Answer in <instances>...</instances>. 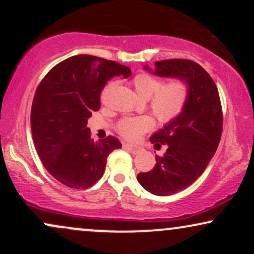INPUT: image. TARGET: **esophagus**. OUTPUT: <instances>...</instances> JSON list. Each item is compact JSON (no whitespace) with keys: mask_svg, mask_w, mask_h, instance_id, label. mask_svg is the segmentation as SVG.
Here are the masks:
<instances>
[{"mask_svg":"<svg viewBox=\"0 0 254 254\" xmlns=\"http://www.w3.org/2000/svg\"><path fill=\"white\" fill-rule=\"evenodd\" d=\"M123 147L127 148V149H129L132 154H138L139 151L142 150L141 147H137V145H132V144H130V143H124Z\"/></svg>","mask_w":254,"mask_h":254,"instance_id":"obj_1","label":"esophagus"}]
</instances>
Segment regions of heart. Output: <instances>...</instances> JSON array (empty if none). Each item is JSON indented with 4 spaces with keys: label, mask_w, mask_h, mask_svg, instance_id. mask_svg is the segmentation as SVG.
I'll return each instance as SVG.
<instances>
[{
    "label": "heart",
    "mask_w": 254,
    "mask_h": 254,
    "mask_svg": "<svg viewBox=\"0 0 254 254\" xmlns=\"http://www.w3.org/2000/svg\"><path fill=\"white\" fill-rule=\"evenodd\" d=\"M132 84L139 98L144 100L150 99V109L162 123L173 121L185 107L189 95V87L185 81L176 78L162 86L161 81L156 77L149 74H138L132 80ZM153 127V119L143 116L122 119L117 130L124 138L135 141Z\"/></svg>",
    "instance_id": "1"
}]
</instances>
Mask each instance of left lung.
<instances>
[{
  "label": "left lung",
  "mask_w": 254,
  "mask_h": 254,
  "mask_svg": "<svg viewBox=\"0 0 254 254\" xmlns=\"http://www.w3.org/2000/svg\"><path fill=\"white\" fill-rule=\"evenodd\" d=\"M160 77L179 78L189 87L183 112L150 136L151 143L167 144L164 156H155V167L138 173L137 180L155 196H170L190 186L202 176L216 151L222 133V109L214 80L190 60L155 62Z\"/></svg>",
  "instance_id": "left-lung-1"
}]
</instances>
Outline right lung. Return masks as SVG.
<instances>
[{"label": "right lung", "mask_w": 254, "mask_h": 254, "mask_svg": "<svg viewBox=\"0 0 254 254\" xmlns=\"http://www.w3.org/2000/svg\"><path fill=\"white\" fill-rule=\"evenodd\" d=\"M130 68L115 61L77 55L55 65L34 94L31 130L43 165L71 189H88L103 177L116 137L94 142L87 122L100 109V92L115 76L129 77Z\"/></svg>", "instance_id": "1"}]
</instances>
